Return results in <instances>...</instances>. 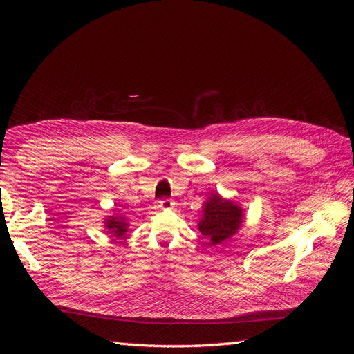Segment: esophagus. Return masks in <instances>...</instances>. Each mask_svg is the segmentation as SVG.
<instances>
[{
    "label": "esophagus",
    "mask_w": 354,
    "mask_h": 354,
    "mask_svg": "<svg viewBox=\"0 0 354 354\" xmlns=\"http://www.w3.org/2000/svg\"><path fill=\"white\" fill-rule=\"evenodd\" d=\"M160 209H171L174 207V202L171 201V199H168V198H164V199H160L159 201V205H158Z\"/></svg>",
    "instance_id": "obj_1"
}]
</instances>
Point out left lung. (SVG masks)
<instances>
[{
	"instance_id": "left-lung-1",
	"label": "left lung",
	"mask_w": 354,
	"mask_h": 354,
	"mask_svg": "<svg viewBox=\"0 0 354 354\" xmlns=\"http://www.w3.org/2000/svg\"><path fill=\"white\" fill-rule=\"evenodd\" d=\"M242 224V209L232 201H224L218 194L212 195L203 207L198 224L201 233L211 245L221 243L236 233Z\"/></svg>"
}]
</instances>
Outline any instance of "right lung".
Wrapping results in <instances>:
<instances>
[{"instance_id":"right-lung-1","label":"right lung","mask_w":354,"mask_h":354,"mask_svg":"<svg viewBox=\"0 0 354 354\" xmlns=\"http://www.w3.org/2000/svg\"><path fill=\"white\" fill-rule=\"evenodd\" d=\"M106 227H108V233L115 238H122L124 233L127 232V223L124 217H109L106 220Z\"/></svg>"}]
</instances>
